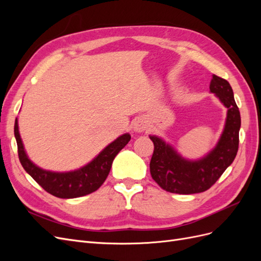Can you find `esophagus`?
<instances>
[{"instance_id": "34e87169", "label": "esophagus", "mask_w": 261, "mask_h": 261, "mask_svg": "<svg viewBox=\"0 0 261 261\" xmlns=\"http://www.w3.org/2000/svg\"><path fill=\"white\" fill-rule=\"evenodd\" d=\"M146 127H147L146 122L144 120H141V118H138V120H136L133 124L134 132H137V133L144 132L146 129Z\"/></svg>"}]
</instances>
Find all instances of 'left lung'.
<instances>
[{
  "label": "left lung",
  "mask_w": 261,
  "mask_h": 261,
  "mask_svg": "<svg viewBox=\"0 0 261 261\" xmlns=\"http://www.w3.org/2000/svg\"><path fill=\"white\" fill-rule=\"evenodd\" d=\"M210 91L227 109L224 129L217 146L199 160H186L176 150L156 136H149L154 150L150 173L164 191L174 194H197L209 189L234 161L239 150L241 114L231 85L217 75L212 76Z\"/></svg>",
  "instance_id": "8db88e82"
}]
</instances>
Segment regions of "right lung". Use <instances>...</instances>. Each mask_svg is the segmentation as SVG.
<instances>
[{
	"label": "right lung",
	"mask_w": 261,
	"mask_h": 261,
	"mask_svg": "<svg viewBox=\"0 0 261 261\" xmlns=\"http://www.w3.org/2000/svg\"><path fill=\"white\" fill-rule=\"evenodd\" d=\"M14 134L17 141L18 156L22 168L45 192L64 199L77 198L96 192L105 183L116 154L130 140L129 134H124L108 145L85 167L75 171L60 173L42 170L29 160L19 135L17 118L15 120Z\"/></svg>",
	"instance_id": "right-lung-1"
}]
</instances>
